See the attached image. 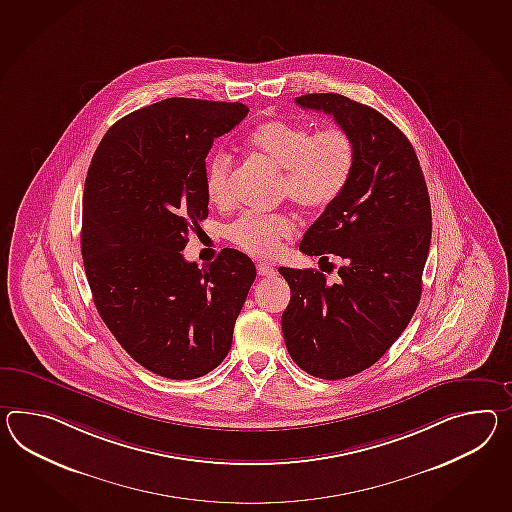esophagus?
Segmentation results:
<instances>
[{"mask_svg":"<svg viewBox=\"0 0 512 512\" xmlns=\"http://www.w3.org/2000/svg\"><path fill=\"white\" fill-rule=\"evenodd\" d=\"M257 272L261 277H274L277 272H275L274 266L272 264H266V262H259L257 264Z\"/></svg>","mask_w":512,"mask_h":512,"instance_id":"esophagus-1","label":"esophagus"}]
</instances>
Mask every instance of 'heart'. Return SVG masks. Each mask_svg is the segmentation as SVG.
<instances>
[{"instance_id": "1", "label": "heart", "mask_w": 512, "mask_h": 512, "mask_svg": "<svg viewBox=\"0 0 512 512\" xmlns=\"http://www.w3.org/2000/svg\"><path fill=\"white\" fill-rule=\"evenodd\" d=\"M251 150L272 164L279 175V194L303 211H320L340 198L355 168V144L342 127L312 133L307 125L272 120L248 137ZM231 157L216 151L205 164L203 187L211 203L229 201ZM296 229L288 212H244L227 225L225 237L257 257H272Z\"/></svg>"}]
</instances>
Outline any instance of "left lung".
Wrapping results in <instances>:
<instances>
[{"mask_svg":"<svg viewBox=\"0 0 512 512\" xmlns=\"http://www.w3.org/2000/svg\"><path fill=\"white\" fill-rule=\"evenodd\" d=\"M296 103L331 114L355 144L348 187L300 244L320 262L342 261L337 283L311 268H279L290 287L281 327L292 361L337 381L379 361L411 322L431 244V203L409 138L383 114L333 92Z\"/></svg>","mask_w":512,"mask_h":512,"instance_id":"obj_1","label":"left lung"}]
</instances>
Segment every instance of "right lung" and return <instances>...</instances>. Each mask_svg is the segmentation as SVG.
I'll use <instances>...</instances> for the list:
<instances>
[{"label":"right lung","instance_id":"add662e5","mask_svg":"<svg viewBox=\"0 0 512 512\" xmlns=\"http://www.w3.org/2000/svg\"><path fill=\"white\" fill-rule=\"evenodd\" d=\"M248 113L244 103L159 101L118 120L88 166L81 253L94 305L120 346L168 379L224 361L257 275L242 251L225 248L203 268L181 253L209 214L212 142Z\"/></svg>","mask_w":512,"mask_h":512}]
</instances>
